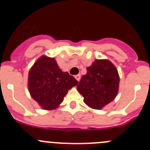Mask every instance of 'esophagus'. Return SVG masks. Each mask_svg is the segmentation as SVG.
<instances>
[{
  "mask_svg": "<svg viewBox=\"0 0 150 150\" xmlns=\"http://www.w3.org/2000/svg\"><path fill=\"white\" fill-rule=\"evenodd\" d=\"M75 79L77 80V81H79L80 79H81V75H75Z\"/></svg>",
  "mask_w": 150,
  "mask_h": 150,
  "instance_id": "esophagus-1",
  "label": "esophagus"
}]
</instances>
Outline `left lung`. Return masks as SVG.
<instances>
[{
	"label": "left lung",
	"mask_w": 150,
	"mask_h": 150,
	"mask_svg": "<svg viewBox=\"0 0 150 150\" xmlns=\"http://www.w3.org/2000/svg\"><path fill=\"white\" fill-rule=\"evenodd\" d=\"M77 88L83 96V102L95 110L102 109L114 100L118 92V72L114 64L107 59H96L86 68Z\"/></svg>",
	"instance_id": "8db88e82"
}]
</instances>
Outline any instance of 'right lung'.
<instances>
[{
    "instance_id": "obj_1",
    "label": "right lung",
    "mask_w": 150,
    "mask_h": 150,
    "mask_svg": "<svg viewBox=\"0 0 150 150\" xmlns=\"http://www.w3.org/2000/svg\"><path fill=\"white\" fill-rule=\"evenodd\" d=\"M78 83L67 72L62 71L55 59L46 56L40 57L29 72V91L43 110L57 108L68 90Z\"/></svg>"
}]
</instances>
